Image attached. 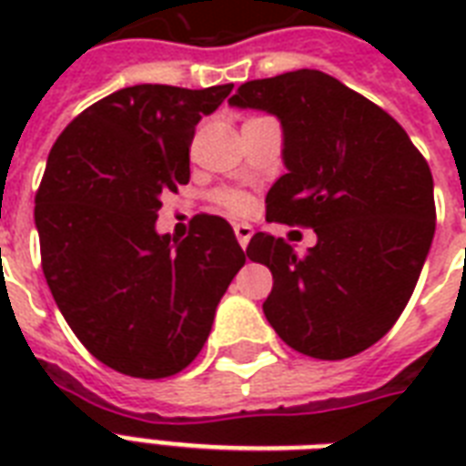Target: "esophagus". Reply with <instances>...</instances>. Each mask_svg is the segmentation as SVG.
<instances>
[{
	"label": "esophagus",
	"mask_w": 466,
	"mask_h": 466,
	"mask_svg": "<svg viewBox=\"0 0 466 466\" xmlns=\"http://www.w3.org/2000/svg\"><path fill=\"white\" fill-rule=\"evenodd\" d=\"M234 234H237V241L241 244V248H247L248 239H251V234H254V227L247 225V222H237V225H234Z\"/></svg>",
	"instance_id": "esophagus-1"
}]
</instances>
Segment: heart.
<instances>
[{
  "label": "heart",
  "mask_w": 466,
  "mask_h": 466,
  "mask_svg": "<svg viewBox=\"0 0 466 466\" xmlns=\"http://www.w3.org/2000/svg\"><path fill=\"white\" fill-rule=\"evenodd\" d=\"M218 203L222 205L227 212H232V215H247V212H251V208H254L251 198H248L247 193H241V190H219Z\"/></svg>",
  "instance_id": "heart-1"
}]
</instances>
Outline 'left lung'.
<instances>
[{
  "instance_id": "1",
  "label": "left lung",
  "mask_w": 466,
  "mask_h": 466,
  "mask_svg": "<svg viewBox=\"0 0 466 466\" xmlns=\"http://www.w3.org/2000/svg\"><path fill=\"white\" fill-rule=\"evenodd\" d=\"M229 106L283 126L288 174L270 186L266 219L317 232L305 256L251 237L247 256L273 273L263 314L309 358L362 353L404 311L433 244L428 161L390 113L319 69L241 84Z\"/></svg>"
}]
</instances>
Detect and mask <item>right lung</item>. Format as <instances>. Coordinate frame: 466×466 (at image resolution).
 <instances>
[{"mask_svg": "<svg viewBox=\"0 0 466 466\" xmlns=\"http://www.w3.org/2000/svg\"><path fill=\"white\" fill-rule=\"evenodd\" d=\"M232 86H127L79 113L47 155L35 193L47 288L84 348L123 375L188 368L247 263L215 215H198L183 241L155 229L161 193L190 178L198 120Z\"/></svg>", "mask_w": 466, "mask_h": 466, "instance_id": "right-lung-1", "label": "right lung"}]
</instances>
